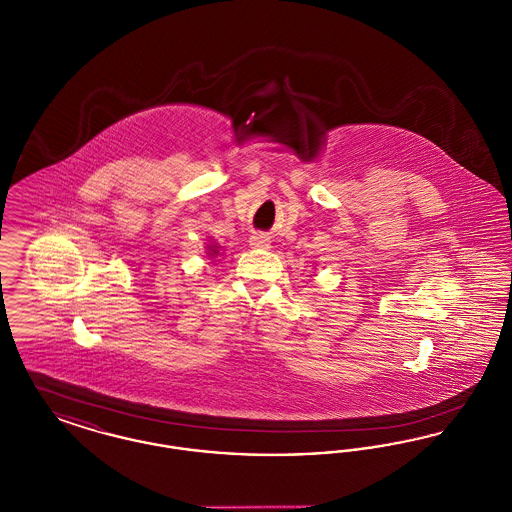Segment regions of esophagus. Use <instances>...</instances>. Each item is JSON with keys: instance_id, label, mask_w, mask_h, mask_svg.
<instances>
[{"instance_id": "obj_1", "label": "esophagus", "mask_w": 512, "mask_h": 512, "mask_svg": "<svg viewBox=\"0 0 512 512\" xmlns=\"http://www.w3.org/2000/svg\"><path fill=\"white\" fill-rule=\"evenodd\" d=\"M249 245H253V247H261V249H267V247H270V240H268V236H265V234L257 232V234H253V236L249 238Z\"/></svg>"}]
</instances>
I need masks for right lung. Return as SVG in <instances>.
I'll list each match as a JSON object with an SVG mask.
<instances>
[{
    "instance_id": "1",
    "label": "right lung",
    "mask_w": 512,
    "mask_h": 512,
    "mask_svg": "<svg viewBox=\"0 0 512 512\" xmlns=\"http://www.w3.org/2000/svg\"><path fill=\"white\" fill-rule=\"evenodd\" d=\"M211 251H213V253H217V251H215V249H211Z\"/></svg>"
}]
</instances>
